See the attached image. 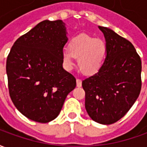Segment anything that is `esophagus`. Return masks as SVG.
Listing matches in <instances>:
<instances>
[{
    "label": "esophagus",
    "instance_id": "obj_1",
    "mask_svg": "<svg viewBox=\"0 0 147 147\" xmlns=\"http://www.w3.org/2000/svg\"><path fill=\"white\" fill-rule=\"evenodd\" d=\"M76 86H78V87H80V86H82V81L80 80H79V79H77L76 80Z\"/></svg>",
    "mask_w": 147,
    "mask_h": 147
}]
</instances>
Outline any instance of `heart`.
<instances>
[{
  "label": "heart",
  "mask_w": 147,
  "mask_h": 147,
  "mask_svg": "<svg viewBox=\"0 0 147 147\" xmlns=\"http://www.w3.org/2000/svg\"><path fill=\"white\" fill-rule=\"evenodd\" d=\"M106 44L101 38L87 34L74 37L69 42L68 49L62 53L64 68L70 71L74 64V58H77V65L85 76H94L102 68L106 54Z\"/></svg>",
  "instance_id": "obj_1"
}]
</instances>
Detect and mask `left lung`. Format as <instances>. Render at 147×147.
<instances>
[{
    "label": "left lung",
    "mask_w": 147,
    "mask_h": 147,
    "mask_svg": "<svg viewBox=\"0 0 147 147\" xmlns=\"http://www.w3.org/2000/svg\"><path fill=\"white\" fill-rule=\"evenodd\" d=\"M106 54L98 73L82 82L85 108L94 121L111 124L121 119L141 90L142 62L134 45L110 28L100 27Z\"/></svg>",
    "instance_id": "1"
}]
</instances>
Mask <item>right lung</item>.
<instances>
[{
    "mask_svg": "<svg viewBox=\"0 0 147 147\" xmlns=\"http://www.w3.org/2000/svg\"><path fill=\"white\" fill-rule=\"evenodd\" d=\"M65 24L44 20L15 42L6 62L9 94L16 108L38 123L60 114L76 80L63 68Z\"/></svg>",
    "mask_w": 147,
    "mask_h": 147,
    "instance_id": "1",
    "label": "right lung"
}]
</instances>
